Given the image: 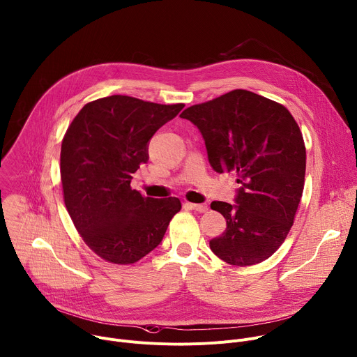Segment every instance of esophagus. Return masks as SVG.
<instances>
[{
    "label": "esophagus",
    "instance_id": "34e87169",
    "mask_svg": "<svg viewBox=\"0 0 357 357\" xmlns=\"http://www.w3.org/2000/svg\"><path fill=\"white\" fill-rule=\"evenodd\" d=\"M185 208H186V209H190V211L200 212V213L208 211V206H206V205H197V203H190V202H186V203H185Z\"/></svg>",
    "mask_w": 357,
    "mask_h": 357
}]
</instances>
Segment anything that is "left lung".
<instances>
[{"instance_id": "8db88e82", "label": "left lung", "mask_w": 357, "mask_h": 357, "mask_svg": "<svg viewBox=\"0 0 357 357\" xmlns=\"http://www.w3.org/2000/svg\"><path fill=\"white\" fill-rule=\"evenodd\" d=\"M181 117L199 128L212 168L238 176L236 205H211L227 225L212 251L238 267L267 260L289 233L303 190L307 151L296 121L277 101L241 89Z\"/></svg>"}]
</instances>
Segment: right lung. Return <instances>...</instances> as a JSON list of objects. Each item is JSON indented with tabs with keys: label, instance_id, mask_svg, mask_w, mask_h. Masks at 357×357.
<instances>
[{
	"label": "right lung",
	"instance_id": "right-lung-1",
	"mask_svg": "<svg viewBox=\"0 0 357 357\" xmlns=\"http://www.w3.org/2000/svg\"><path fill=\"white\" fill-rule=\"evenodd\" d=\"M183 107L114 94L90 101L69 126L61 149L65 205L103 260L137 263L162 241L181 211L178 197H145L130 183L149 158L152 135Z\"/></svg>",
	"mask_w": 357,
	"mask_h": 357
}]
</instances>
